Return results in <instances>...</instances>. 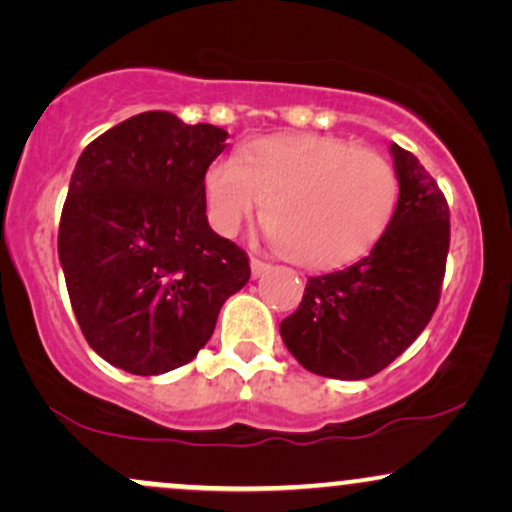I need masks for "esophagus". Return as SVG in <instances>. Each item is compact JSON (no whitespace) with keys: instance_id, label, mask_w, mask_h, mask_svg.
Segmentation results:
<instances>
[{"instance_id":"obj_1","label":"esophagus","mask_w":512,"mask_h":512,"mask_svg":"<svg viewBox=\"0 0 512 512\" xmlns=\"http://www.w3.org/2000/svg\"><path fill=\"white\" fill-rule=\"evenodd\" d=\"M272 269V264H267L264 260H257V257H252L250 260V272H252V279H260Z\"/></svg>"}]
</instances>
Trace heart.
<instances>
[{"label": "heart", "instance_id": "b5f03b06", "mask_svg": "<svg viewBox=\"0 0 512 512\" xmlns=\"http://www.w3.org/2000/svg\"><path fill=\"white\" fill-rule=\"evenodd\" d=\"M209 221L236 236L267 202L269 236L291 262L342 267L378 243L397 207V175L385 156L325 134L252 142L204 175Z\"/></svg>", "mask_w": 512, "mask_h": 512}]
</instances>
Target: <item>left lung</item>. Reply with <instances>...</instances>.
<instances>
[{
  "mask_svg": "<svg viewBox=\"0 0 512 512\" xmlns=\"http://www.w3.org/2000/svg\"><path fill=\"white\" fill-rule=\"evenodd\" d=\"M399 197L366 257L310 276L303 301L279 325L305 370L337 380L380 373L424 332L440 298L450 248V211L419 158L390 144Z\"/></svg>",
  "mask_w": 512,
  "mask_h": 512,
  "instance_id": "1",
  "label": "left lung"
}]
</instances>
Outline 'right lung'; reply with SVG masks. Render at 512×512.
I'll list each match as a JSON object with an SVG mask.
<instances>
[{
    "mask_svg": "<svg viewBox=\"0 0 512 512\" xmlns=\"http://www.w3.org/2000/svg\"><path fill=\"white\" fill-rule=\"evenodd\" d=\"M226 139L221 127L149 110L76 161L57 250L81 332L110 366L134 375L185 366L248 284V255L207 221L204 175Z\"/></svg>",
    "mask_w": 512,
    "mask_h": 512,
    "instance_id": "obj_1",
    "label": "right lung"
}]
</instances>
